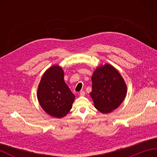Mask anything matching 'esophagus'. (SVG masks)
Listing matches in <instances>:
<instances>
[{
  "instance_id": "esophagus-1",
  "label": "esophagus",
  "mask_w": 157,
  "mask_h": 157,
  "mask_svg": "<svg viewBox=\"0 0 157 157\" xmlns=\"http://www.w3.org/2000/svg\"><path fill=\"white\" fill-rule=\"evenodd\" d=\"M85 92L84 91H81L80 92H79V96H85Z\"/></svg>"
}]
</instances>
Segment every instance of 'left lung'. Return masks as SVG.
<instances>
[{
  "label": "left lung",
  "instance_id": "left-lung-1",
  "mask_svg": "<svg viewBox=\"0 0 157 157\" xmlns=\"http://www.w3.org/2000/svg\"><path fill=\"white\" fill-rule=\"evenodd\" d=\"M92 82L90 95L99 111L109 113L121 104L127 94V86L114 67L109 64L98 67L93 73Z\"/></svg>",
  "mask_w": 157,
  "mask_h": 157
}]
</instances>
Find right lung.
Returning <instances> with one entry per match:
<instances>
[{"instance_id":"obj_1","label":"right lung","mask_w":157,"mask_h":157,"mask_svg":"<svg viewBox=\"0 0 157 157\" xmlns=\"http://www.w3.org/2000/svg\"><path fill=\"white\" fill-rule=\"evenodd\" d=\"M37 97L43 110L52 117L59 119L69 112L75 96L65 84L61 67L53 65L44 72L38 85Z\"/></svg>"}]
</instances>
